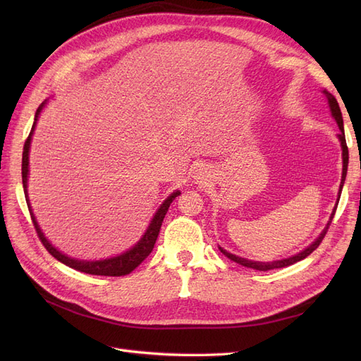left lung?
Segmentation results:
<instances>
[{"label": "left lung", "instance_id": "1", "mask_svg": "<svg viewBox=\"0 0 361 361\" xmlns=\"http://www.w3.org/2000/svg\"><path fill=\"white\" fill-rule=\"evenodd\" d=\"M324 93H325V96H326V99H329L331 114H333V117L336 118V122H337V125H338V129H341V134H338V138H341V143H342V157H343V173H342L341 190H338V199H341V192H342L343 182H345L346 171H348V146H346V140H345L343 118H342V113H341V106H338V104H337V101H336V97H334L330 92H326V90H324ZM338 199H337V203H338ZM334 214H336V207H334V211H333V214H331V218H330L329 224H326V227L324 228V232L321 233V236H319L318 239H316V241H314L310 247H307L305 250H302L301 253L295 255V256H292V257H289V259L276 260V262H268V264H265V262H253V260H247V259H244V257H238V256H235V255L227 253V251H226V250H223V248H220V250H221V253H223L226 257H228L231 260L236 262V264H239V265L247 267V268H251V269H257V271H269V269L285 268V267L293 265V264H297V262H300V260L305 259V257H307L310 253H313V251H314L316 248L319 247V244L322 243V239H324V236H325L326 231H329V227H330V224H331V221H333Z\"/></svg>", "mask_w": 361, "mask_h": 361}]
</instances>
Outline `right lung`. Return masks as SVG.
<instances>
[{
	"instance_id": "right-lung-1",
	"label": "right lung",
	"mask_w": 361,
	"mask_h": 361,
	"mask_svg": "<svg viewBox=\"0 0 361 361\" xmlns=\"http://www.w3.org/2000/svg\"><path fill=\"white\" fill-rule=\"evenodd\" d=\"M43 105H45V102H43L36 111V117H35V123H32V128L30 130V135L28 138L25 140V145H24V152H23V183H24V192L27 194V176H28V152H30V143H31V135H32V130H35V126H36V122H37V117L42 111ZM180 192L176 191L173 192L170 197L164 202L161 204V207L158 209V212L155 214L154 220H152L149 228L146 231L145 236L140 239V241L137 243V245L134 248H130L129 251H126V253L120 255L117 257H111V259H105V260H96V262H85V260H76V259H72V257H68L64 256L63 253H60V251L57 248H54L49 243L48 239L45 238V235L42 233L40 227L36 221V216L32 215L31 212V207H30V202H28V195H25V200H27V204H28V211H30V215H31V220H32V224H35V228L37 232V236L42 241V244L45 245V248L49 251V255L56 257L57 260H60L61 264L68 265L76 271H81V272H85V274H92V276H108V277H120V276H126L129 274V272H133L141 262H143L149 255L150 251L154 250V245L157 243V238L159 235V228L162 226V221H164V216H166L169 207L171 204V202L178 197Z\"/></svg>"
}]
</instances>
